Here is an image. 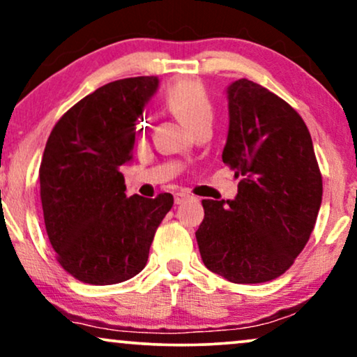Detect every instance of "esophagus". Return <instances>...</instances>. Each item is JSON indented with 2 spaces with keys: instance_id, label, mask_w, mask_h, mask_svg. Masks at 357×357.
Returning <instances> with one entry per match:
<instances>
[{
  "instance_id": "esophagus-1",
  "label": "esophagus",
  "mask_w": 357,
  "mask_h": 357,
  "mask_svg": "<svg viewBox=\"0 0 357 357\" xmlns=\"http://www.w3.org/2000/svg\"><path fill=\"white\" fill-rule=\"evenodd\" d=\"M175 203L177 204H182V203H185L187 202V199H190V198H193L192 195H190L188 192H178V193H175Z\"/></svg>"
}]
</instances>
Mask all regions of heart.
Here are the masks:
<instances>
[{
    "label": "heart",
    "instance_id": "b5f03b06",
    "mask_svg": "<svg viewBox=\"0 0 357 357\" xmlns=\"http://www.w3.org/2000/svg\"><path fill=\"white\" fill-rule=\"evenodd\" d=\"M164 102L174 114H177L193 130H197L199 125L213 120V99L203 82L199 81H175L165 91Z\"/></svg>",
    "mask_w": 357,
    "mask_h": 357
}]
</instances>
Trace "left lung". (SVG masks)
Returning a JSON list of instances; mask_svg holds the SVG:
<instances>
[{
  "label": "left lung",
  "instance_id": "8db88e82",
  "mask_svg": "<svg viewBox=\"0 0 357 357\" xmlns=\"http://www.w3.org/2000/svg\"><path fill=\"white\" fill-rule=\"evenodd\" d=\"M222 162L241 177L234 199H203L197 242L204 266L237 284L281 276L314 231L321 174L309 130L292 107L248 79L227 87Z\"/></svg>",
  "mask_w": 357,
  "mask_h": 357
}]
</instances>
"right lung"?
<instances>
[{
    "mask_svg": "<svg viewBox=\"0 0 357 357\" xmlns=\"http://www.w3.org/2000/svg\"><path fill=\"white\" fill-rule=\"evenodd\" d=\"M155 76L119 79L73 105L53 126L38 170L45 229L63 270L87 284L123 282L146 266L174 197L126 198L120 167L133 159L136 120Z\"/></svg>",
    "mask_w": 357,
    "mask_h": 357,
    "instance_id": "add662e5",
    "label": "right lung"
}]
</instances>
